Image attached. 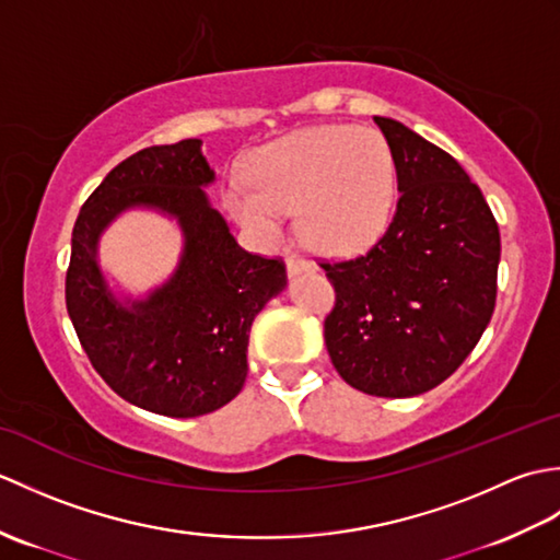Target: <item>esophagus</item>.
<instances>
[{"label": "esophagus", "mask_w": 560, "mask_h": 560, "mask_svg": "<svg viewBox=\"0 0 560 560\" xmlns=\"http://www.w3.org/2000/svg\"><path fill=\"white\" fill-rule=\"evenodd\" d=\"M287 271H289V277H295V273H303V271H315V265H313V261H307L305 257H301V255H289L287 257Z\"/></svg>", "instance_id": "esophagus-1"}]
</instances>
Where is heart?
<instances>
[{
  "label": "heart",
  "instance_id": "b5f03b06",
  "mask_svg": "<svg viewBox=\"0 0 560 560\" xmlns=\"http://www.w3.org/2000/svg\"><path fill=\"white\" fill-rule=\"evenodd\" d=\"M245 177L250 187L231 183L223 201L249 235L277 241L281 217L299 211L307 245L325 255H351L383 235L397 165L377 129L327 125L257 149Z\"/></svg>",
  "mask_w": 560,
  "mask_h": 560
}]
</instances>
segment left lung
<instances>
[{
    "label": "left lung",
    "mask_w": 560,
    "mask_h": 560,
    "mask_svg": "<svg viewBox=\"0 0 560 560\" xmlns=\"http://www.w3.org/2000/svg\"><path fill=\"white\" fill-rule=\"evenodd\" d=\"M397 165V209L368 253L323 261L337 303L331 365L375 397H413L457 371L491 323L501 233L481 189L447 151L375 117Z\"/></svg>",
    "instance_id": "obj_1"
}]
</instances>
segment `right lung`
<instances>
[{"label": "right lung", "mask_w": 560, "mask_h": 560, "mask_svg": "<svg viewBox=\"0 0 560 560\" xmlns=\"http://www.w3.org/2000/svg\"><path fill=\"white\" fill-rule=\"evenodd\" d=\"M209 183L199 139L141 149L105 175L71 231L67 313L91 365L129 404L173 419L217 411L243 389L249 327L287 287L279 257L235 243L201 189ZM132 206L177 218L186 245L163 288L120 304L95 253L100 233Z\"/></svg>", "instance_id": "right-lung-1"}]
</instances>
